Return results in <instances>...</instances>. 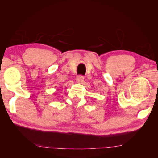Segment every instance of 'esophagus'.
Wrapping results in <instances>:
<instances>
[{"instance_id":"obj_1","label":"esophagus","mask_w":158,"mask_h":158,"mask_svg":"<svg viewBox=\"0 0 158 158\" xmlns=\"http://www.w3.org/2000/svg\"><path fill=\"white\" fill-rule=\"evenodd\" d=\"M77 82L79 83H82L84 81V77L82 76V75H79L77 76Z\"/></svg>"}]
</instances>
